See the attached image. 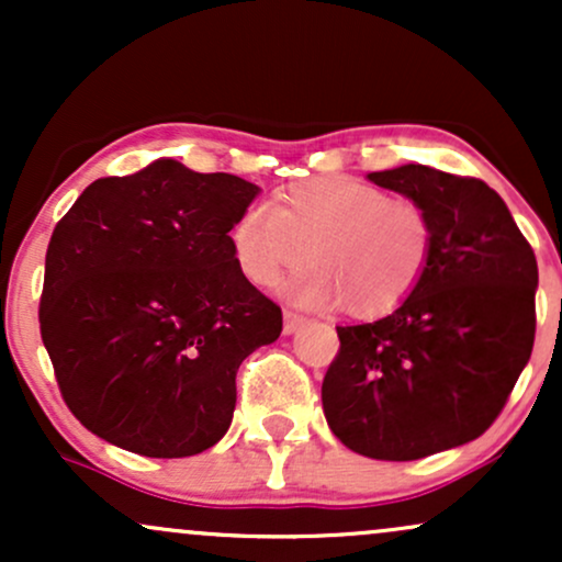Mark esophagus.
<instances>
[{"label": "esophagus", "mask_w": 562, "mask_h": 562, "mask_svg": "<svg viewBox=\"0 0 562 562\" xmlns=\"http://www.w3.org/2000/svg\"><path fill=\"white\" fill-rule=\"evenodd\" d=\"M303 325H306V317H301V314H295V312H285V325H282V330H285L288 335L295 333Z\"/></svg>", "instance_id": "34e87169"}]
</instances>
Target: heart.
<instances>
[{"instance_id":"1","label":"heart","mask_w":562,"mask_h":562,"mask_svg":"<svg viewBox=\"0 0 562 562\" xmlns=\"http://www.w3.org/2000/svg\"><path fill=\"white\" fill-rule=\"evenodd\" d=\"M232 250L254 285L317 267L295 285L303 303H338L383 314L420 285L434 254V222L417 200L389 195L353 177H312L280 192L277 205L250 203L232 227Z\"/></svg>"}]
</instances>
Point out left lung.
<instances>
[{
	"instance_id": "obj_1",
	"label": "left lung",
	"mask_w": 562,
	"mask_h": 562,
	"mask_svg": "<svg viewBox=\"0 0 562 562\" xmlns=\"http://www.w3.org/2000/svg\"><path fill=\"white\" fill-rule=\"evenodd\" d=\"M370 179L428 211L434 254L396 312L338 327L322 406L351 451L406 462L473 441L505 409L531 359L539 269L481 179L420 164Z\"/></svg>"
}]
</instances>
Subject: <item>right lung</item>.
I'll use <instances>...</instances> for the list:
<instances>
[{
	"mask_svg": "<svg viewBox=\"0 0 562 562\" xmlns=\"http://www.w3.org/2000/svg\"><path fill=\"white\" fill-rule=\"evenodd\" d=\"M259 187L164 158L102 177L49 237L38 330L57 389L94 436L192 457L227 434L243 359L282 333L229 229Z\"/></svg>",
	"mask_w": 562,
	"mask_h": 562,
	"instance_id": "obj_1",
	"label": "right lung"
}]
</instances>
